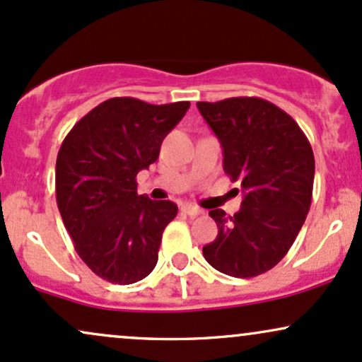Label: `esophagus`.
Wrapping results in <instances>:
<instances>
[{
    "label": "esophagus",
    "instance_id": "obj_1",
    "mask_svg": "<svg viewBox=\"0 0 362 362\" xmlns=\"http://www.w3.org/2000/svg\"><path fill=\"white\" fill-rule=\"evenodd\" d=\"M182 213L187 214V216H190V218H195V216H199V214H201L202 211L199 209V207H195V206L184 204V206H182Z\"/></svg>",
    "mask_w": 362,
    "mask_h": 362
}]
</instances>
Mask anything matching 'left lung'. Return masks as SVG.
<instances>
[{
    "mask_svg": "<svg viewBox=\"0 0 362 362\" xmlns=\"http://www.w3.org/2000/svg\"><path fill=\"white\" fill-rule=\"evenodd\" d=\"M223 148V170L242 182L240 211H209L218 236L202 248L216 271L255 277L282 260L311 206L313 149L296 120L259 97L197 102Z\"/></svg>",
    "mask_w": 362,
    "mask_h": 362,
    "instance_id": "obj_1",
    "label": "left lung"
}]
</instances>
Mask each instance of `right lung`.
<instances>
[{
  "instance_id": "1",
  "label": "right lung",
  "mask_w": 362,
  "mask_h": 362,
  "mask_svg": "<svg viewBox=\"0 0 362 362\" xmlns=\"http://www.w3.org/2000/svg\"><path fill=\"white\" fill-rule=\"evenodd\" d=\"M189 107L109 98L62 141L57 207L74 250L102 279L132 284L155 269L163 230L178 207L138 195L136 175L158 160L161 143Z\"/></svg>"
}]
</instances>
